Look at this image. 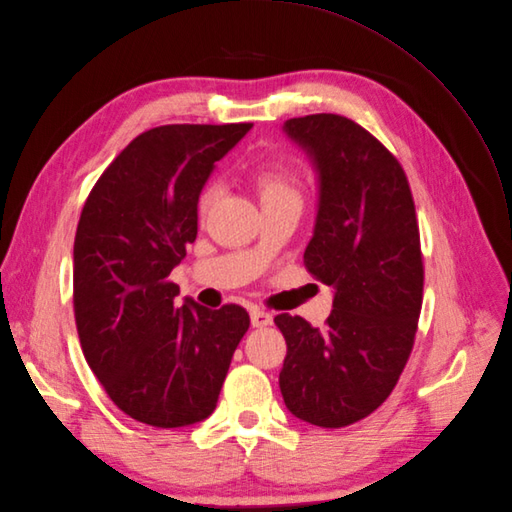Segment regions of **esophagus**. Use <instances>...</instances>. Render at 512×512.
<instances>
[{
    "label": "esophagus",
    "mask_w": 512,
    "mask_h": 512,
    "mask_svg": "<svg viewBox=\"0 0 512 512\" xmlns=\"http://www.w3.org/2000/svg\"><path fill=\"white\" fill-rule=\"evenodd\" d=\"M268 324H273V314H268V312H264V310H252V326H256V328H262V326H268Z\"/></svg>",
    "instance_id": "1"
}]
</instances>
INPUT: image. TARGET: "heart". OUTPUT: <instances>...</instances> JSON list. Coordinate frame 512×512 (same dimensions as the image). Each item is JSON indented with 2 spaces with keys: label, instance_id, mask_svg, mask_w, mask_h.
Instances as JSON below:
<instances>
[{
  "label": "heart",
  "instance_id": "1",
  "mask_svg": "<svg viewBox=\"0 0 512 512\" xmlns=\"http://www.w3.org/2000/svg\"><path fill=\"white\" fill-rule=\"evenodd\" d=\"M250 184L260 200V204L279 200H302V177L289 163H264L250 171ZM213 190H204L198 198V213L204 215Z\"/></svg>",
  "mask_w": 512,
  "mask_h": 512
}]
</instances>
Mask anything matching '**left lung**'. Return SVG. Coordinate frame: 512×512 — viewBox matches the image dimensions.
Here are the masks:
<instances>
[{
    "label": "left lung",
    "mask_w": 512,
    "mask_h": 512,
    "mask_svg": "<svg viewBox=\"0 0 512 512\" xmlns=\"http://www.w3.org/2000/svg\"><path fill=\"white\" fill-rule=\"evenodd\" d=\"M320 175L308 273L335 287L324 328L275 318L287 343L279 374L287 409L320 428L376 411L399 382L424 299V256L407 175L366 128L337 113L285 122Z\"/></svg>",
    "instance_id": "8db88e82"
}]
</instances>
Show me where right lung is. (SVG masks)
Here are the masks:
<instances>
[{
    "label": "right lung",
    "instance_id": "add662e5",
    "mask_svg": "<svg viewBox=\"0 0 512 512\" xmlns=\"http://www.w3.org/2000/svg\"><path fill=\"white\" fill-rule=\"evenodd\" d=\"M252 124H169L136 136L97 179L74 239V318L109 399L136 422L182 428L215 411L250 328L235 304H173L198 233V196Z\"/></svg>",
    "mask_w": 512,
    "mask_h": 512
}]
</instances>
